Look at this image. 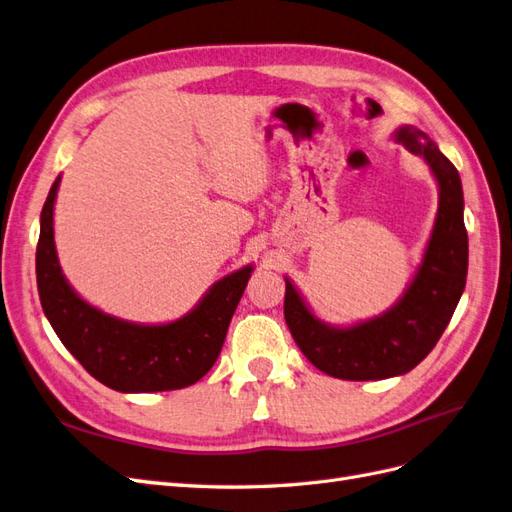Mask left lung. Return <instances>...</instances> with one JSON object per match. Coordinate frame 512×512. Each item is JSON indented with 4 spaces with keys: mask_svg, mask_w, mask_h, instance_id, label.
Wrapping results in <instances>:
<instances>
[{
    "mask_svg": "<svg viewBox=\"0 0 512 512\" xmlns=\"http://www.w3.org/2000/svg\"><path fill=\"white\" fill-rule=\"evenodd\" d=\"M392 139L425 160L437 184V212L425 253L397 302L354 324H328L285 276V321L300 352L319 371L349 382L412 371L440 341L465 289L467 231L459 171L416 126H399Z\"/></svg>",
    "mask_w": 512,
    "mask_h": 512,
    "instance_id": "8db88e82",
    "label": "left lung"
}]
</instances>
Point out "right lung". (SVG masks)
Returning <instances> with one entry per match:
<instances>
[{
	"instance_id": "add662e5",
	"label": "right lung",
	"mask_w": 512,
	"mask_h": 512,
	"mask_svg": "<svg viewBox=\"0 0 512 512\" xmlns=\"http://www.w3.org/2000/svg\"><path fill=\"white\" fill-rule=\"evenodd\" d=\"M57 175L40 214L36 281L51 328L83 369L118 392L186 388L216 362L229 321L255 270L248 264L218 279L186 315L165 324H139L83 300L62 272L55 248L53 210Z\"/></svg>"
}]
</instances>
